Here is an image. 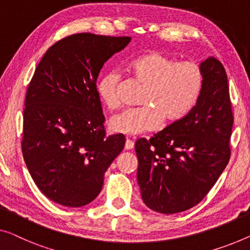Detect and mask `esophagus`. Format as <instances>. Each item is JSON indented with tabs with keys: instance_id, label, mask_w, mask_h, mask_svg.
<instances>
[{
	"instance_id": "34e87169",
	"label": "esophagus",
	"mask_w": 250,
	"mask_h": 250,
	"mask_svg": "<svg viewBox=\"0 0 250 250\" xmlns=\"http://www.w3.org/2000/svg\"><path fill=\"white\" fill-rule=\"evenodd\" d=\"M133 146H135V144H133L132 140H130V139L125 140V150H130V149L133 148Z\"/></svg>"
}]
</instances>
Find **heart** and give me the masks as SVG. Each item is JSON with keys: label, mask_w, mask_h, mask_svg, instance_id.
Instances as JSON below:
<instances>
[{"label": "heart", "mask_w": 250, "mask_h": 250, "mask_svg": "<svg viewBox=\"0 0 250 250\" xmlns=\"http://www.w3.org/2000/svg\"><path fill=\"white\" fill-rule=\"evenodd\" d=\"M131 75L144 85L140 103L145 106L126 109L109 121L111 131L136 136L154 131L162 125L173 124L189 113L203 87V72L193 62H176L162 51H149L128 65ZM120 73L110 70L100 77L96 91L109 109L120 105L118 87Z\"/></svg>", "instance_id": "b5f03b06"}]
</instances>
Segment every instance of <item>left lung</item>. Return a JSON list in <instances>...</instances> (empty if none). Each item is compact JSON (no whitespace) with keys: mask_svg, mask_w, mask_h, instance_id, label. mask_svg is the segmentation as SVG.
Listing matches in <instances>:
<instances>
[{"mask_svg":"<svg viewBox=\"0 0 250 250\" xmlns=\"http://www.w3.org/2000/svg\"><path fill=\"white\" fill-rule=\"evenodd\" d=\"M200 67L203 87L195 106L183 119L135 145L141 197L159 213L195 207L230 159L233 115L225 67L214 57Z\"/></svg>","mask_w":250,"mask_h":250,"instance_id":"8db88e82","label":"left lung"}]
</instances>
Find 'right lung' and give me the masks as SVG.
Instances as JSON below:
<instances>
[{"label":"right lung","mask_w":250,"mask_h":250,"mask_svg":"<svg viewBox=\"0 0 250 250\" xmlns=\"http://www.w3.org/2000/svg\"><path fill=\"white\" fill-rule=\"evenodd\" d=\"M130 37L76 33L53 44L37 66L24 101L22 154L36 185L64 207L92 202L125 147L105 136L96 80Z\"/></svg>","instance_id":"obj_1"}]
</instances>
